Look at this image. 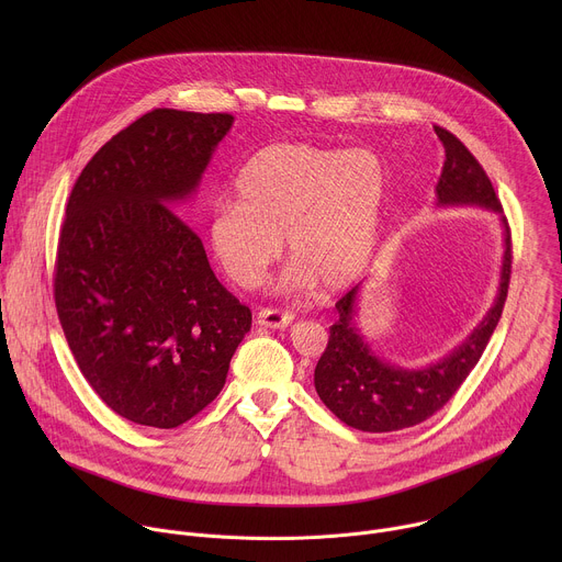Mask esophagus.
I'll return each mask as SVG.
<instances>
[{
  "label": "esophagus",
  "instance_id": "esophagus-1",
  "mask_svg": "<svg viewBox=\"0 0 562 562\" xmlns=\"http://www.w3.org/2000/svg\"><path fill=\"white\" fill-rule=\"evenodd\" d=\"M256 323L267 329H284L293 323V313L282 308H260Z\"/></svg>",
  "mask_w": 562,
  "mask_h": 562
}]
</instances>
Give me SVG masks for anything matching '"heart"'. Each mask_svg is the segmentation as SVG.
Returning a JSON list of instances; mask_svg holds the SVG:
<instances>
[{"mask_svg":"<svg viewBox=\"0 0 562 562\" xmlns=\"http://www.w3.org/2000/svg\"><path fill=\"white\" fill-rule=\"evenodd\" d=\"M237 202H220L206 243L239 286H258L282 256L284 286H349L371 260L386 200V169L371 148L284 142L258 150L235 182Z\"/></svg>","mask_w":562,"mask_h":562,"instance_id":"1","label":"heart"}]
</instances>
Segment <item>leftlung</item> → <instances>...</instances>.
<instances>
[{
	"label": "left lung",
	"mask_w": 562,
	"mask_h": 562,
	"mask_svg": "<svg viewBox=\"0 0 562 562\" xmlns=\"http://www.w3.org/2000/svg\"><path fill=\"white\" fill-rule=\"evenodd\" d=\"M434 131L445 148V165L436 184L438 206H480L501 220L505 251L498 293L485 317L458 347L420 369L386 362L371 349L356 323L362 282L336 302L338 319L329 327V345L315 364L313 382L329 412L345 425L369 434L407 429L440 412L483 356L507 300L512 233L496 191L477 159L456 135L440 126H434Z\"/></svg>",
	"instance_id": "1"
}]
</instances>
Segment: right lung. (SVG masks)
<instances>
[{
  "mask_svg": "<svg viewBox=\"0 0 562 562\" xmlns=\"http://www.w3.org/2000/svg\"><path fill=\"white\" fill-rule=\"evenodd\" d=\"M228 113L155 109L77 178L59 233L55 306L75 362L117 416L173 429L222 391L251 311L215 278L173 211L191 200Z\"/></svg>",
  "mask_w": 562,
  "mask_h": 562,
  "instance_id": "add662e5",
  "label": "right lung"
}]
</instances>
